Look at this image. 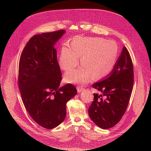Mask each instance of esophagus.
<instances>
[{
    "label": "esophagus",
    "instance_id": "34e87169",
    "mask_svg": "<svg viewBox=\"0 0 151 151\" xmlns=\"http://www.w3.org/2000/svg\"><path fill=\"white\" fill-rule=\"evenodd\" d=\"M77 92H79V93L81 92H82V91H83L84 90V89L83 87H80V86H79V87H77Z\"/></svg>",
    "mask_w": 151,
    "mask_h": 151
}]
</instances>
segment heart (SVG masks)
<instances>
[{
	"label": "heart",
	"instance_id": "b5f03b06",
	"mask_svg": "<svg viewBox=\"0 0 151 151\" xmlns=\"http://www.w3.org/2000/svg\"><path fill=\"white\" fill-rule=\"evenodd\" d=\"M118 52V46L113 41H106L101 38H74L71 47H62L59 65L65 71L72 70L78 65L79 56L83 66L66 73L65 81L84 84L92 76L94 79L105 77L113 68Z\"/></svg>",
	"mask_w": 151,
	"mask_h": 151
}]
</instances>
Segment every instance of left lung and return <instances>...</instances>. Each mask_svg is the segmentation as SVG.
Here are the masks:
<instances>
[{"mask_svg":"<svg viewBox=\"0 0 151 151\" xmlns=\"http://www.w3.org/2000/svg\"><path fill=\"white\" fill-rule=\"evenodd\" d=\"M133 65L129 52L123 46L113 70L100 82L92 85L101 93H93L88 109L90 119L102 129L114 126L125 113L134 83Z\"/></svg>","mask_w":151,"mask_h":151,"instance_id":"obj_1","label":"left lung"}]
</instances>
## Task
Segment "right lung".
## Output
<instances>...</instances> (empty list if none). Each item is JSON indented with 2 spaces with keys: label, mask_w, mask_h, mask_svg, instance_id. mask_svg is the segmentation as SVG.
Here are the masks:
<instances>
[{
  "label": "right lung",
  "mask_w": 151,
  "mask_h": 151,
  "mask_svg": "<svg viewBox=\"0 0 151 151\" xmlns=\"http://www.w3.org/2000/svg\"><path fill=\"white\" fill-rule=\"evenodd\" d=\"M65 30L32 37L22 52L19 67V86L24 106L32 119L46 129L65 120L67 102L77 94L76 88L60 86L62 73L55 45Z\"/></svg>",
  "instance_id": "right-lung-1"
}]
</instances>
